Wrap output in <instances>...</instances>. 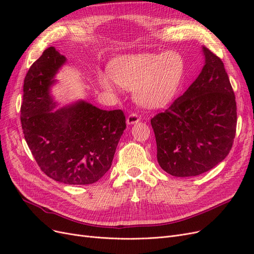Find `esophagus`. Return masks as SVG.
Instances as JSON below:
<instances>
[{
	"label": "esophagus",
	"instance_id": "1",
	"mask_svg": "<svg viewBox=\"0 0 254 254\" xmlns=\"http://www.w3.org/2000/svg\"><path fill=\"white\" fill-rule=\"evenodd\" d=\"M141 121L140 117L135 113H131L128 115L127 118V124L128 125H133V124H136V123H139Z\"/></svg>",
	"mask_w": 254,
	"mask_h": 254
}]
</instances>
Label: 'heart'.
<instances>
[{
    "mask_svg": "<svg viewBox=\"0 0 254 254\" xmlns=\"http://www.w3.org/2000/svg\"><path fill=\"white\" fill-rule=\"evenodd\" d=\"M186 64L179 53H140L115 58L109 75L99 76V83L114 90L115 82L133 89L134 96L146 108H159L175 96L182 81Z\"/></svg>",
    "mask_w": 254,
    "mask_h": 254,
    "instance_id": "1",
    "label": "heart"
}]
</instances>
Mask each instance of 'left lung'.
Wrapping results in <instances>:
<instances>
[{"instance_id": "1", "label": "left lung", "mask_w": 254, "mask_h": 254, "mask_svg": "<svg viewBox=\"0 0 254 254\" xmlns=\"http://www.w3.org/2000/svg\"><path fill=\"white\" fill-rule=\"evenodd\" d=\"M200 74L168 109L150 120L157 158L175 177L203 174L224 160L236 132V102L224 64L202 48Z\"/></svg>"}]
</instances>
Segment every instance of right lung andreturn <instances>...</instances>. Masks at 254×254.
Wrapping results in <instances>:
<instances>
[{
  "instance_id": "add662e5",
  "label": "right lung",
  "mask_w": 254,
  "mask_h": 254,
  "mask_svg": "<svg viewBox=\"0 0 254 254\" xmlns=\"http://www.w3.org/2000/svg\"><path fill=\"white\" fill-rule=\"evenodd\" d=\"M66 58L49 48L29 67L23 86L21 124L41 171L74 186L98 181L109 171L126 128L122 110H102L77 101L54 111L51 88Z\"/></svg>"
}]
</instances>
